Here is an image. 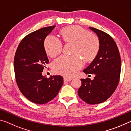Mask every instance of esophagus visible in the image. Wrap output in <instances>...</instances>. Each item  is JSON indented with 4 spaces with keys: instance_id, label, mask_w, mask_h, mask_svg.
<instances>
[{
    "instance_id": "obj_1",
    "label": "esophagus",
    "mask_w": 131,
    "mask_h": 131,
    "mask_svg": "<svg viewBox=\"0 0 131 131\" xmlns=\"http://www.w3.org/2000/svg\"><path fill=\"white\" fill-rule=\"evenodd\" d=\"M72 78H67V77H64V82H69L71 81Z\"/></svg>"
}]
</instances>
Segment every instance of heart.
<instances>
[{"instance_id": "1", "label": "heart", "mask_w": 131, "mask_h": 131, "mask_svg": "<svg viewBox=\"0 0 131 131\" xmlns=\"http://www.w3.org/2000/svg\"><path fill=\"white\" fill-rule=\"evenodd\" d=\"M60 34L64 42L74 43V55L59 57L53 61L52 68L57 74L71 77L83 67L80 56L85 61H90L97 56L100 47V40L97 36L78 26L65 27L61 30ZM44 47L48 55L54 57L61 52L63 42L57 37L49 35L45 40Z\"/></svg>"}]
</instances>
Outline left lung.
Listing matches in <instances>:
<instances>
[{
	"label": "left lung",
	"mask_w": 131,
	"mask_h": 131,
	"mask_svg": "<svg viewBox=\"0 0 131 131\" xmlns=\"http://www.w3.org/2000/svg\"><path fill=\"white\" fill-rule=\"evenodd\" d=\"M98 37L100 50L95 59L83 72L95 74L93 80L82 79L78 90L81 99L90 105L101 104L113 94L120 81L121 58L113 38L101 30L89 27Z\"/></svg>",
	"instance_id": "left-lung-1"
}]
</instances>
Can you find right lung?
Masks as SVG:
<instances>
[{"mask_svg":"<svg viewBox=\"0 0 131 131\" xmlns=\"http://www.w3.org/2000/svg\"><path fill=\"white\" fill-rule=\"evenodd\" d=\"M55 26L41 28L27 34L16 50L14 67L16 82L21 93L31 102L44 104L56 97L63 84L60 75L49 78L42 75L49 63L44 40Z\"/></svg>","mask_w":131,"mask_h":131,"instance_id":"obj_1","label":"right lung"}]
</instances>
